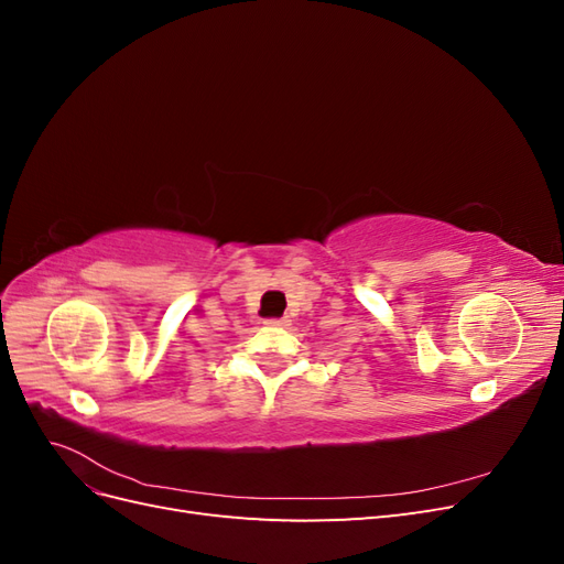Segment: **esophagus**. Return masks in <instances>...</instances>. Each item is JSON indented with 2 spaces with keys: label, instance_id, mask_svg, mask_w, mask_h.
<instances>
[{
  "label": "esophagus",
  "instance_id": "1",
  "mask_svg": "<svg viewBox=\"0 0 564 564\" xmlns=\"http://www.w3.org/2000/svg\"><path fill=\"white\" fill-rule=\"evenodd\" d=\"M268 327H286L289 319L286 317H275V319H265Z\"/></svg>",
  "mask_w": 564,
  "mask_h": 564
}]
</instances>
